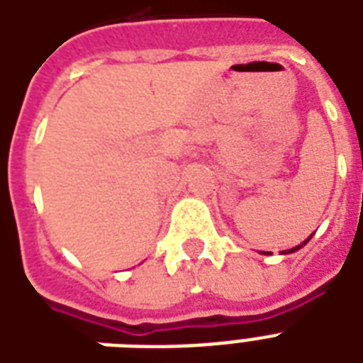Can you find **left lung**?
<instances>
[{"instance_id":"obj_1","label":"left lung","mask_w":363,"mask_h":363,"mask_svg":"<svg viewBox=\"0 0 363 363\" xmlns=\"http://www.w3.org/2000/svg\"><path fill=\"white\" fill-rule=\"evenodd\" d=\"M307 241H309V239H307ZM307 241H305V242H307ZM305 242H301V245H298V247H294V248H290V250H286V252H284V254H290V252H296V250H299V248H301V247H303V245H305Z\"/></svg>"}]
</instances>
